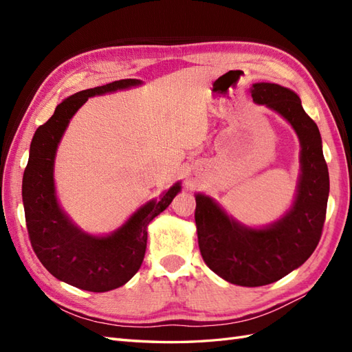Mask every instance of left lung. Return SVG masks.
<instances>
[{
	"instance_id": "obj_1",
	"label": "left lung",
	"mask_w": 352,
	"mask_h": 352,
	"mask_svg": "<svg viewBox=\"0 0 352 352\" xmlns=\"http://www.w3.org/2000/svg\"><path fill=\"white\" fill-rule=\"evenodd\" d=\"M254 102L279 113L301 144V175L294 204L272 225L252 229L226 214L217 202L195 195L198 245L208 267L233 285L264 286L300 267L314 252L326 219L329 172L322 136L298 95L278 83H254Z\"/></svg>"
}]
</instances>
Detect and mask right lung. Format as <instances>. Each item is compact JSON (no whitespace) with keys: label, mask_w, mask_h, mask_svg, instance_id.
<instances>
[{"label":"right lung","mask_w":352,"mask_h":352,"mask_svg":"<svg viewBox=\"0 0 352 352\" xmlns=\"http://www.w3.org/2000/svg\"><path fill=\"white\" fill-rule=\"evenodd\" d=\"M138 79H122L85 89L57 105L48 122L39 126L30 144L22 197L29 239L42 265L61 282L89 292H107L129 282L144 261L148 225L180 192L175 184L160 201H150L107 236L82 232L58 206L54 186V160L66 127L94 95L136 87Z\"/></svg>","instance_id":"right-lung-1"}]
</instances>
